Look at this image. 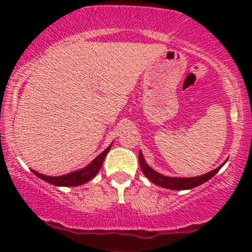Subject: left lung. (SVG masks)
<instances>
[{"label": "left lung", "mask_w": 252, "mask_h": 252, "mask_svg": "<svg viewBox=\"0 0 252 252\" xmlns=\"http://www.w3.org/2000/svg\"><path fill=\"white\" fill-rule=\"evenodd\" d=\"M227 162V161H225ZM224 162V163H225ZM139 163H140V168L144 173L145 177L149 180H151L155 185H158V187L164 188V189H171V190H189L192 188H196L199 185L204 184V183L210 180L213 175L218 173L220 168L224 166V163L220 164V167H217L213 171L208 172V173L197 175V177H191V178H182V177H167L158 172H156L155 169H152L149 164L146 163L144 158V155L142 152H139Z\"/></svg>", "instance_id": "obj_1"}]
</instances>
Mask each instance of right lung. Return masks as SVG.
I'll use <instances>...</instances> for the list:
<instances>
[{"instance_id": "right-lung-1", "label": "right lung", "mask_w": 252, "mask_h": 252, "mask_svg": "<svg viewBox=\"0 0 252 252\" xmlns=\"http://www.w3.org/2000/svg\"><path fill=\"white\" fill-rule=\"evenodd\" d=\"M112 144L103 152H101L95 159H94L91 163H89L88 166L84 167V168L79 169V171L70 172V173L60 175V177H51V175H45L39 173L36 171L34 172L35 175L40 178V179L45 180V182L50 183V184L56 185V187H78V185H83L85 183H88L89 180L93 179L96 174L98 173V171L101 169V166L103 163V159H105L106 155L108 154V151L111 150Z\"/></svg>"}]
</instances>
